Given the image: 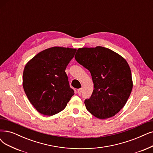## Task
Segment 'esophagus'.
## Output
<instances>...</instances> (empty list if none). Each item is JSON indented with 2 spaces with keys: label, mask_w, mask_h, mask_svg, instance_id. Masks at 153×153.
I'll return each mask as SVG.
<instances>
[{
  "label": "esophagus",
  "mask_w": 153,
  "mask_h": 153,
  "mask_svg": "<svg viewBox=\"0 0 153 153\" xmlns=\"http://www.w3.org/2000/svg\"><path fill=\"white\" fill-rule=\"evenodd\" d=\"M77 91H78V95H81V94H82V88H79V89H78Z\"/></svg>",
  "instance_id": "esophagus-1"
}]
</instances>
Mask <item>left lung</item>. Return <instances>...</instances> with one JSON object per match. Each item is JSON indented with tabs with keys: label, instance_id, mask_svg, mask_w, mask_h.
I'll use <instances>...</instances> for the list:
<instances>
[{
	"label": "left lung",
	"instance_id": "1",
	"mask_svg": "<svg viewBox=\"0 0 153 153\" xmlns=\"http://www.w3.org/2000/svg\"><path fill=\"white\" fill-rule=\"evenodd\" d=\"M75 58L90 72L94 85L90 98L84 102L87 111L100 119L117 114L126 105L133 87L127 61L102 46L78 48Z\"/></svg>",
	"mask_w": 153,
	"mask_h": 153
}]
</instances>
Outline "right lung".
I'll return each mask as SVG.
<instances>
[{
  "instance_id": "add662e5",
  "label": "right lung",
  "mask_w": 153,
  "mask_h": 153,
  "mask_svg": "<svg viewBox=\"0 0 153 153\" xmlns=\"http://www.w3.org/2000/svg\"><path fill=\"white\" fill-rule=\"evenodd\" d=\"M76 51L58 46L48 48L36 54L24 67V91L41 114L51 116L62 111L74 95L65 70Z\"/></svg>"
}]
</instances>
